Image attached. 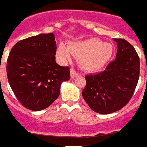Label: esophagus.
Returning a JSON list of instances; mask_svg holds the SVG:
<instances>
[{"label": "esophagus", "instance_id": "1", "mask_svg": "<svg viewBox=\"0 0 147 147\" xmlns=\"http://www.w3.org/2000/svg\"><path fill=\"white\" fill-rule=\"evenodd\" d=\"M79 74H78V72H76V71H75L74 69H73V68H71V77L72 78H75L76 77V76H77V75Z\"/></svg>", "mask_w": 147, "mask_h": 147}]
</instances>
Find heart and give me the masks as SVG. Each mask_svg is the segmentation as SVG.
<instances>
[{
    "label": "heart",
    "mask_w": 147,
    "mask_h": 147,
    "mask_svg": "<svg viewBox=\"0 0 147 147\" xmlns=\"http://www.w3.org/2000/svg\"><path fill=\"white\" fill-rule=\"evenodd\" d=\"M113 53L112 45L98 39L90 38L79 42H71L66 46L59 43L57 56L62 62L70 60L74 54L80 57V62L85 69H98L106 63Z\"/></svg>",
    "instance_id": "1"
}]
</instances>
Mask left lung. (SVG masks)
<instances>
[{"label": "left lung", "mask_w": 147, "mask_h": 147, "mask_svg": "<svg viewBox=\"0 0 147 147\" xmlns=\"http://www.w3.org/2000/svg\"><path fill=\"white\" fill-rule=\"evenodd\" d=\"M117 43L115 59L106 69L85 76L82 96L90 109L100 114H110L124 107L132 98L140 74V59L134 47L124 39Z\"/></svg>", "instance_id": "left-lung-1"}]
</instances>
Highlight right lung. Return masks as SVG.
I'll return each mask as SVG.
<instances>
[{
  "mask_svg": "<svg viewBox=\"0 0 147 147\" xmlns=\"http://www.w3.org/2000/svg\"><path fill=\"white\" fill-rule=\"evenodd\" d=\"M57 43L53 33L20 40L11 49L6 63L8 81L23 106L33 111L49 107L59 96L70 67L56 62Z\"/></svg>",
  "mask_w": 147,
  "mask_h": 147,
  "instance_id": "obj_1",
  "label": "right lung"
}]
</instances>
